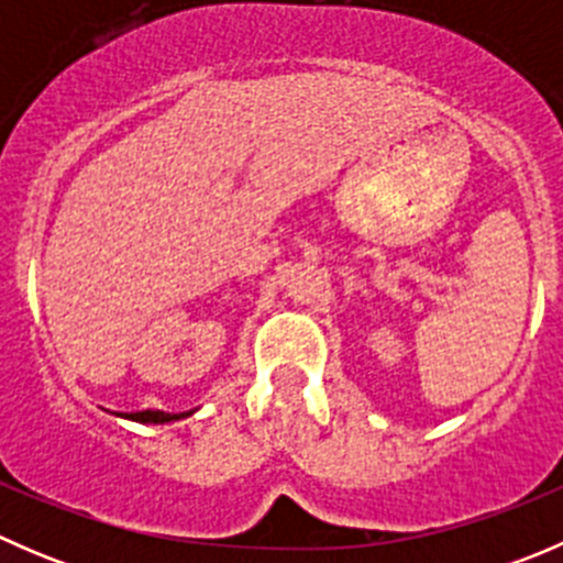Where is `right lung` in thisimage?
I'll list each match as a JSON object with an SVG mask.
<instances>
[{"label":"right lung","instance_id":"right-lung-1","mask_svg":"<svg viewBox=\"0 0 563 563\" xmlns=\"http://www.w3.org/2000/svg\"><path fill=\"white\" fill-rule=\"evenodd\" d=\"M192 411H181V413H166V411H133V413H117V417L130 419V422H141V424H166V422H176V419H185L190 417Z\"/></svg>","mask_w":563,"mask_h":563}]
</instances>
